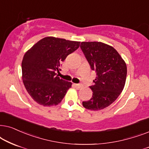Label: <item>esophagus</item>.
I'll return each mask as SVG.
<instances>
[{
	"instance_id": "1",
	"label": "esophagus",
	"mask_w": 149,
	"mask_h": 149,
	"mask_svg": "<svg viewBox=\"0 0 149 149\" xmlns=\"http://www.w3.org/2000/svg\"><path fill=\"white\" fill-rule=\"evenodd\" d=\"M74 86L76 88H78V89H80L82 87V84H74Z\"/></svg>"
}]
</instances>
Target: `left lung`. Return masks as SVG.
Returning <instances> with one entry per match:
<instances>
[{
	"mask_svg": "<svg viewBox=\"0 0 149 149\" xmlns=\"http://www.w3.org/2000/svg\"><path fill=\"white\" fill-rule=\"evenodd\" d=\"M80 47L92 70L96 72L94 84L90 86L93 96L83 102L85 108L100 110L110 106L123 90L127 65L114 47L97 41L82 42Z\"/></svg>",
	"mask_w": 149,
	"mask_h": 149,
	"instance_id": "1",
	"label": "left lung"
}]
</instances>
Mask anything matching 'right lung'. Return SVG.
Wrapping results in <instances>:
<instances>
[{
	"mask_svg": "<svg viewBox=\"0 0 149 149\" xmlns=\"http://www.w3.org/2000/svg\"><path fill=\"white\" fill-rule=\"evenodd\" d=\"M80 41L45 37L25 53L22 62V80L35 102L43 106H56L72 83L59 78L61 63L80 46Z\"/></svg>",
	"mask_w": 149,
	"mask_h": 149,
	"instance_id": "right-lung-1",
	"label": "right lung"
}]
</instances>
